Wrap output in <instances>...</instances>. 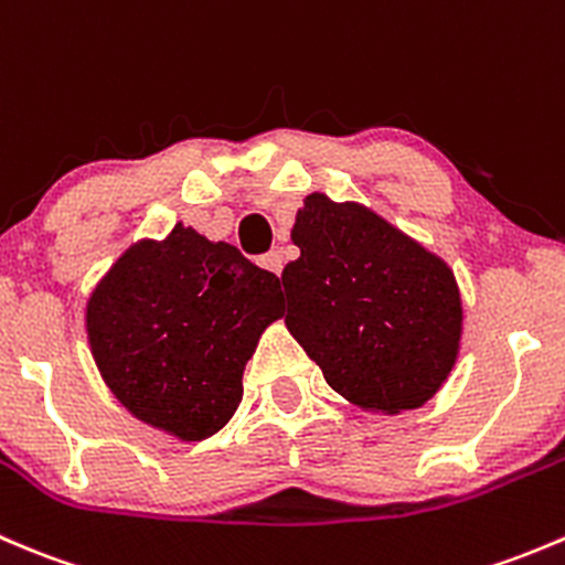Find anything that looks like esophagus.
<instances>
[{"mask_svg": "<svg viewBox=\"0 0 565 565\" xmlns=\"http://www.w3.org/2000/svg\"><path fill=\"white\" fill-rule=\"evenodd\" d=\"M258 264L264 266L266 271H271V275H280L285 260H282V253H280V249H271V253L260 255V258H258Z\"/></svg>", "mask_w": 565, "mask_h": 565, "instance_id": "obj_1", "label": "esophagus"}]
</instances>
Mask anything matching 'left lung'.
<instances>
[{"label": "left lung", "instance_id": "left-lung-1", "mask_svg": "<svg viewBox=\"0 0 565 565\" xmlns=\"http://www.w3.org/2000/svg\"><path fill=\"white\" fill-rule=\"evenodd\" d=\"M282 269L290 334L329 387L371 412L417 409L456 365L461 296L445 260L356 203L310 194Z\"/></svg>", "mask_w": 565, "mask_h": 565}]
</instances>
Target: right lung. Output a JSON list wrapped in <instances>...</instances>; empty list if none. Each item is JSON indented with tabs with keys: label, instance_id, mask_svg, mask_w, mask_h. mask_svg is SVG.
<instances>
[{
	"label": "right lung",
	"instance_id": "right-lung-1",
	"mask_svg": "<svg viewBox=\"0 0 565 565\" xmlns=\"http://www.w3.org/2000/svg\"><path fill=\"white\" fill-rule=\"evenodd\" d=\"M280 280L233 244L175 225L139 242L87 301L98 371L137 420L205 439L242 401L244 365L280 312Z\"/></svg>",
	"mask_w": 565,
	"mask_h": 565
}]
</instances>
